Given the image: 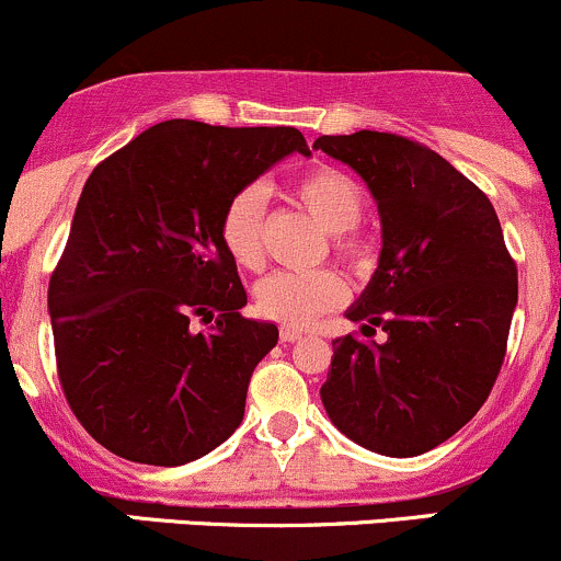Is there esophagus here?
I'll return each instance as SVG.
<instances>
[{
    "label": "esophagus",
    "mask_w": 561,
    "mask_h": 561,
    "mask_svg": "<svg viewBox=\"0 0 561 561\" xmlns=\"http://www.w3.org/2000/svg\"><path fill=\"white\" fill-rule=\"evenodd\" d=\"M279 335H282V341H287V344H296V341L304 339V333H300L298 328H290V325L282 328Z\"/></svg>",
    "instance_id": "1"
}]
</instances>
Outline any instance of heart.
<instances>
[{"mask_svg":"<svg viewBox=\"0 0 561 561\" xmlns=\"http://www.w3.org/2000/svg\"><path fill=\"white\" fill-rule=\"evenodd\" d=\"M293 196L330 233L339 255L355 263L363 261L365 241L355 233L357 220L363 217V191L350 174L333 167L309 169L293 182ZM261 222V187H244L222 209V247L241 268L252 271L263 263ZM344 298L346 282L330 268L274 271L255 287L257 311L290 328L311 325L317 317L335 309Z\"/></svg>","mask_w":561,"mask_h":561,"instance_id":"b5f03b06","label":"heart"}]
</instances>
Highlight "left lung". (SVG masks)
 Instances as JSON below:
<instances>
[{
  "label": "left lung",
  "mask_w": 561,
  "mask_h": 561,
  "mask_svg": "<svg viewBox=\"0 0 561 561\" xmlns=\"http://www.w3.org/2000/svg\"><path fill=\"white\" fill-rule=\"evenodd\" d=\"M363 176L381 217L379 268L346 309L385 344L333 341L320 389L330 422L363 449L416 457L465 427L492 392L518 300L492 202L446 158L405 137H320Z\"/></svg>",
  "instance_id": "left-lung-1"
}]
</instances>
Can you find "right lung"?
Instances as JSON below:
<instances>
[{
  "label": "right lung",
  "mask_w": 561,
  "mask_h": 561,
  "mask_svg": "<svg viewBox=\"0 0 561 561\" xmlns=\"http://www.w3.org/2000/svg\"><path fill=\"white\" fill-rule=\"evenodd\" d=\"M293 152L311 156L290 126L167 121L88 176L47 311L64 394L104 449L174 468L241 424L279 330L239 314L247 293L220 217ZM196 319L216 325L198 334Z\"/></svg>",
  "instance_id": "1"
}]
</instances>
